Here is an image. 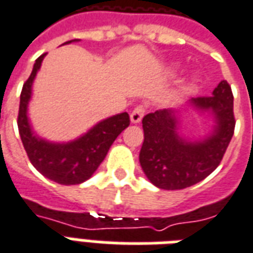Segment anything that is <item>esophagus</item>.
<instances>
[{"mask_svg": "<svg viewBox=\"0 0 253 253\" xmlns=\"http://www.w3.org/2000/svg\"><path fill=\"white\" fill-rule=\"evenodd\" d=\"M145 112H146V105H137V107L131 111V114H130V118H131L132 123H139V122L142 121Z\"/></svg>", "mask_w": 253, "mask_h": 253, "instance_id": "esophagus-1", "label": "esophagus"}]
</instances>
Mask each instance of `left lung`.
Instances as JSON below:
<instances>
[{"mask_svg": "<svg viewBox=\"0 0 253 253\" xmlns=\"http://www.w3.org/2000/svg\"><path fill=\"white\" fill-rule=\"evenodd\" d=\"M191 104L199 110H211L217 119L215 131L203 142L184 141L169 110L150 112L142 119L139 163L149 180L163 190H183L206 179L222 161L233 137V93L226 80L218 84L211 96L195 97Z\"/></svg>", "mask_w": 253, "mask_h": 253, "instance_id": "obj_1", "label": "left lung"}]
</instances>
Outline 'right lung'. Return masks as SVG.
<instances>
[{
  "instance_id": "add662e5",
  "label": "right lung",
  "mask_w": 253,
  "mask_h": 253,
  "mask_svg": "<svg viewBox=\"0 0 253 253\" xmlns=\"http://www.w3.org/2000/svg\"><path fill=\"white\" fill-rule=\"evenodd\" d=\"M44 55L36 59L32 73L23 85L20 94L17 116L20 138L31 164L42 175L59 184H80L88 180L99 168L116 137L128 127L130 116L127 112L111 116L90 128L85 135L69 143H51L36 137L28 123L27 105L31 99L32 81L41 69Z\"/></svg>"
}]
</instances>
